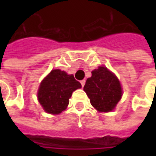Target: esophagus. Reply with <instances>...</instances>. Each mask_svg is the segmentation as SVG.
Masks as SVG:
<instances>
[{"label": "esophagus", "instance_id": "1", "mask_svg": "<svg viewBox=\"0 0 156 156\" xmlns=\"http://www.w3.org/2000/svg\"><path fill=\"white\" fill-rule=\"evenodd\" d=\"M81 84L82 87H84V85H85V80H82V81H81Z\"/></svg>", "mask_w": 156, "mask_h": 156}]
</instances>
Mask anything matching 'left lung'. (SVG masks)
<instances>
[{
	"instance_id": "1",
	"label": "left lung",
	"mask_w": 156,
	"mask_h": 156,
	"mask_svg": "<svg viewBox=\"0 0 156 156\" xmlns=\"http://www.w3.org/2000/svg\"><path fill=\"white\" fill-rule=\"evenodd\" d=\"M90 103L100 112H109L122 98V91L117 77L105 67L92 71L83 87Z\"/></svg>"
}]
</instances>
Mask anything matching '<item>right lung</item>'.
I'll return each mask as SVG.
<instances>
[{
  "instance_id": "add662e5",
  "label": "right lung",
  "mask_w": 156,
  "mask_h": 156,
  "mask_svg": "<svg viewBox=\"0 0 156 156\" xmlns=\"http://www.w3.org/2000/svg\"><path fill=\"white\" fill-rule=\"evenodd\" d=\"M81 87V84L74 75L55 69L41 83L38 100L47 113L58 115L69 105L72 93Z\"/></svg>"
}]
</instances>
